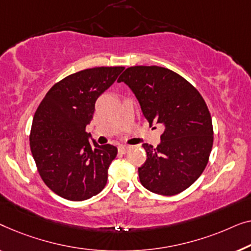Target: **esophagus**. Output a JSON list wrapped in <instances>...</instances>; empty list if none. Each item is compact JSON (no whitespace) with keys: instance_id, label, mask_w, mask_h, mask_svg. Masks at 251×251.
Instances as JSON below:
<instances>
[{"instance_id":"obj_1","label":"esophagus","mask_w":251,"mask_h":251,"mask_svg":"<svg viewBox=\"0 0 251 251\" xmlns=\"http://www.w3.org/2000/svg\"><path fill=\"white\" fill-rule=\"evenodd\" d=\"M128 150H129V147L128 146H119L118 147V151L121 153H126Z\"/></svg>"}]
</instances>
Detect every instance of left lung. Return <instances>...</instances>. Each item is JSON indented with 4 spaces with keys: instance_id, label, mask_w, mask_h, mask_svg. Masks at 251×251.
Listing matches in <instances>:
<instances>
[{
    "instance_id": "8db88e82",
    "label": "left lung",
    "mask_w": 251,
    "mask_h": 251,
    "mask_svg": "<svg viewBox=\"0 0 251 251\" xmlns=\"http://www.w3.org/2000/svg\"><path fill=\"white\" fill-rule=\"evenodd\" d=\"M117 82L132 90L150 126L165 128L156 148L142 146L147 160L139 167L141 184L162 196L184 191L202 174L213 148L206 102L188 80L164 67H129Z\"/></svg>"
}]
</instances>
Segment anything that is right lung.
<instances>
[{
  "label": "right lung",
  "instance_id": "right-lung-1",
  "mask_svg": "<svg viewBox=\"0 0 251 251\" xmlns=\"http://www.w3.org/2000/svg\"><path fill=\"white\" fill-rule=\"evenodd\" d=\"M124 67H97L54 84L35 112L30 150L43 182L56 195L83 201L104 189L108 168L117 156L111 144L99 146L85 130L95 101Z\"/></svg>",
  "mask_w": 251,
  "mask_h": 251
}]
</instances>
